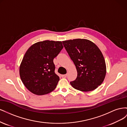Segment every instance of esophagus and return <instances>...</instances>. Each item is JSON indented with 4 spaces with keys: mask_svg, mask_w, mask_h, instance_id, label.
I'll return each instance as SVG.
<instances>
[{
    "mask_svg": "<svg viewBox=\"0 0 127 127\" xmlns=\"http://www.w3.org/2000/svg\"><path fill=\"white\" fill-rule=\"evenodd\" d=\"M61 77H62L63 78H66L67 77V74L62 75H61Z\"/></svg>",
    "mask_w": 127,
    "mask_h": 127,
    "instance_id": "34e87169",
    "label": "esophagus"
}]
</instances>
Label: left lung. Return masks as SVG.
I'll return each mask as SVG.
<instances>
[{"mask_svg": "<svg viewBox=\"0 0 127 127\" xmlns=\"http://www.w3.org/2000/svg\"><path fill=\"white\" fill-rule=\"evenodd\" d=\"M77 71V76L71 85L83 92L94 90L103 82L106 75L104 58L99 48L86 39L63 41Z\"/></svg>", "mask_w": 127, "mask_h": 127, "instance_id": "1", "label": "left lung"}]
</instances>
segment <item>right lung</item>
Wrapping results in <instances>:
<instances>
[{"mask_svg": "<svg viewBox=\"0 0 127 127\" xmlns=\"http://www.w3.org/2000/svg\"><path fill=\"white\" fill-rule=\"evenodd\" d=\"M61 41L37 42L26 51L20 67L25 86L32 93L42 95L54 90L59 80L55 73L53 59L63 49Z\"/></svg>", "mask_w": 127, "mask_h": 127, "instance_id": "obj_1", "label": "right lung"}]
</instances>
